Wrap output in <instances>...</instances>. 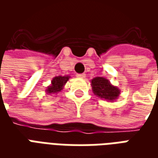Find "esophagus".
Listing matches in <instances>:
<instances>
[{
	"label": "esophagus",
	"mask_w": 158,
	"mask_h": 158,
	"mask_svg": "<svg viewBox=\"0 0 158 158\" xmlns=\"http://www.w3.org/2000/svg\"><path fill=\"white\" fill-rule=\"evenodd\" d=\"M77 78H79V79H85V73H78L77 75H76Z\"/></svg>",
	"instance_id": "1"
}]
</instances>
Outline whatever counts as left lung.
Instances as JSON below:
<instances>
[{
  "label": "left lung",
  "mask_w": 158,
  "mask_h": 158,
  "mask_svg": "<svg viewBox=\"0 0 158 158\" xmlns=\"http://www.w3.org/2000/svg\"><path fill=\"white\" fill-rule=\"evenodd\" d=\"M90 83L93 93L99 98L106 100L108 102L116 101L121 94L120 89L112 85L106 78L96 77L90 80Z\"/></svg>",
  "instance_id": "obj_1"
}]
</instances>
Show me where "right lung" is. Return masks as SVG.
Segmentation results:
<instances>
[{
  "mask_svg": "<svg viewBox=\"0 0 158 158\" xmlns=\"http://www.w3.org/2000/svg\"><path fill=\"white\" fill-rule=\"evenodd\" d=\"M70 79V76L65 75V76H56L54 77L52 80V84L49 86L46 87L45 89V93L48 94H57L59 91H61L63 88L66 83L68 82Z\"/></svg>",
  "mask_w": 158,
  "mask_h": 158,
  "instance_id": "right-lung-1",
  "label": "right lung"
}]
</instances>
